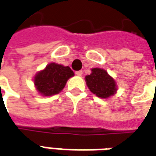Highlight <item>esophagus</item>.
Returning a JSON list of instances; mask_svg holds the SVG:
<instances>
[{
    "label": "esophagus",
    "instance_id": "esophagus-1",
    "mask_svg": "<svg viewBox=\"0 0 156 156\" xmlns=\"http://www.w3.org/2000/svg\"><path fill=\"white\" fill-rule=\"evenodd\" d=\"M75 74L77 75V76H82V75H83V72L82 71L75 72Z\"/></svg>",
    "mask_w": 156,
    "mask_h": 156
}]
</instances>
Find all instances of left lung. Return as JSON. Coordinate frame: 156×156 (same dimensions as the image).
Returning <instances> with one entry per match:
<instances>
[{
    "instance_id": "left-lung-1",
    "label": "left lung",
    "mask_w": 156,
    "mask_h": 156,
    "mask_svg": "<svg viewBox=\"0 0 156 156\" xmlns=\"http://www.w3.org/2000/svg\"><path fill=\"white\" fill-rule=\"evenodd\" d=\"M91 71V74L85 77L89 90L101 98H108L115 94L117 91V86L114 78L102 68H93Z\"/></svg>"
}]
</instances>
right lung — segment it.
Here are the masks:
<instances>
[{
	"label": "right lung",
	"mask_w": 156,
	"mask_h": 156,
	"mask_svg": "<svg viewBox=\"0 0 156 156\" xmlns=\"http://www.w3.org/2000/svg\"><path fill=\"white\" fill-rule=\"evenodd\" d=\"M74 75L69 67L51 62L34 77L37 90L42 96L57 94L63 89L66 83Z\"/></svg>",
	"instance_id": "1"
}]
</instances>
